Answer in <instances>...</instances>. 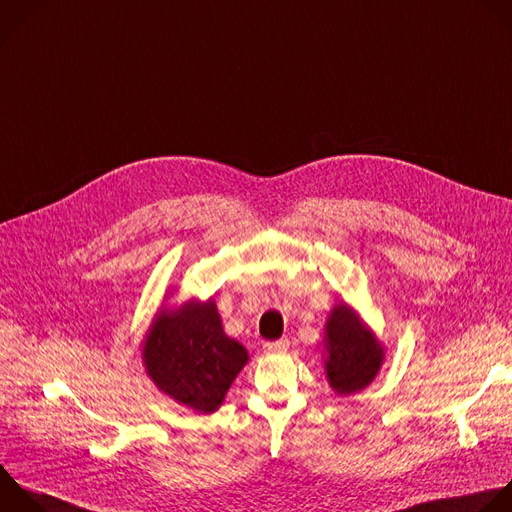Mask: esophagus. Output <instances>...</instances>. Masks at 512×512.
I'll use <instances>...</instances> for the list:
<instances>
[{"label": "esophagus", "instance_id": "esophagus-1", "mask_svg": "<svg viewBox=\"0 0 512 512\" xmlns=\"http://www.w3.org/2000/svg\"><path fill=\"white\" fill-rule=\"evenodd\" d=\"M287 348H289L287 339H277V342H267V344H263V350H265L267 354H283V352H287Z\"/></svg>", "mask_w": 512, "mask_h": 512}]
</instances>
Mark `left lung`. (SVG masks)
Listing matches in <instances>:
<instances>
[{
	"label": "left lung",
	"mask_w": 512,
	"mask_h": 512,
	"mask_svg": "<svg viewBox=\"0 0 512 512\" xmlns=\"http://www.w3.org/2000/svg\"><path fill=\"white\" fill-rule=\"evenodd\" d=\"M323 346L325 376L335 394L350 396L374 382L384 362V348L374 331L348 305L339 303L331 309Z\"/></svg>",
	"instance_id": "1"
}]
</instances>
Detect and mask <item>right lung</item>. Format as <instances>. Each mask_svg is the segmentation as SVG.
<instances>
[{"label":"right lung","mask_w":512,"mask_h":512,"mask_svg":"<svg viewBox=\"0 0 512 512\" xmlns=\"http://www.w3.org/2000/svg\"><path fill=\"white\" fill-rule=\"evenodd\" d=\"M146 374L175 402L211 414L249 362L247 350L221 325L213 299L160 309L142 346Z\"/></svg>","instance_id":"1"}]
</instances>
